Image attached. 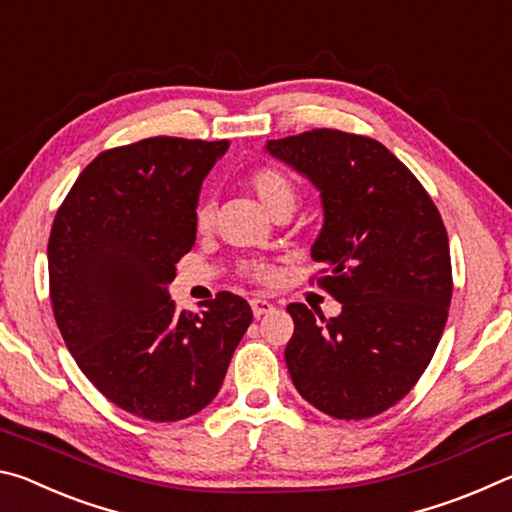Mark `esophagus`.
Returning a JSON list of instances; mask_svg holds the SVG:
<instances>
[{"label":"esophagus","mask_w":512,"mask_h":512,"mask_svg":"<svg viewBox=\"0 0 512 512\" xmlns=\"http://www.w3.org/2000/svg\"><path fill=\"white\" fill-rule=\"evenodd\" d=\"M250 307H253V316L255 318L264 316V314H271V311L275 309L273 302H268L264 298H253V300H250Z\"/></svg>","instance_id":"esophagus-1"}]
</instances>
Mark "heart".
I'll return each instance as SVG.
<instances>
[{
    "label": "heart",
    "instance_id": "b5f03b06",
    "mask_svg": "<svg viewBox=\"0 0 512 512\" xmlns=\"http://www.w3.org/2000/svg\"><path fill=\"white\" fill-rule=\"evenodd\" d=\"M248 187L253 189L257 201L264 205V210L268 214H273L277 207L282 205H296V189H293L291 180L284 176V173L275 171L271 167H262L250 173ZM210 221H212L210 207L207 205L198 207L196 212L198 228H207ZM248 275L257 277V280H268V277H271V271H268V266L264 264H248Z\"/></svg>",
    "mask_w": 512,
    "mask_h": 512
}]
</instances>
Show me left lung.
Wrapping results in <instances>:
<instances>
[{
	"instance_id": "obj_1",
	"label": "left lung",
	"mask_w": 512,
	"mask_h": 512,
	"mask_svg": "<svg viewBox=\"0 0 512 512\" xmlns=\"http://www.w3.org/2000/svg\"><path fill=\"white\" fill-rule=\"evenodd\" d=\"M264 149L320 194L311 259L341 302L334 318L302 302L287 307L291 381L332 418H370L411 391L443 336L452 302L443 219L418 178L370 137L316 128Z\"/></svg>"
}]
</instances>
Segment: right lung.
Here are the masks:
<instances>
[{
    "label": "right lung",
    "mask_w": 512,
    "mask_h": 512,
    "mask_svg": "<svg viewBox=\"0 0 512 512\" xmlns=\"http://www.w3.org/2000/svg\"><path fill=\"white\" fill-rule=\"evenodd\" d=\"M230 142L149 137L99 153L49 235L51 305L83 375L119 409L153 422L210 404L253 311L235 293L201 314L169 296L196 241L203 180Z\"/></svg>",
    "instance_id": "add662e5"
}]
</instances>
